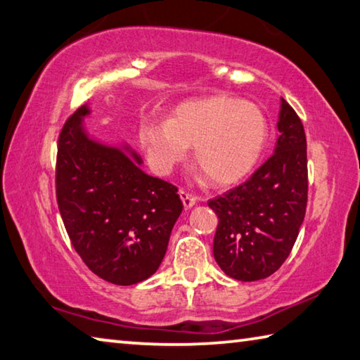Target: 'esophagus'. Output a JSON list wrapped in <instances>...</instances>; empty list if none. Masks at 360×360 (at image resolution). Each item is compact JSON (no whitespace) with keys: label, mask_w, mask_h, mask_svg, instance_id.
Instances as JSON below:
<instances>
[{"label":"esophagus","mask_w":360,"mask_h":360,"mask_svg":"<svg viewBox=\"0 0 360 360\" xmlns=\"http://www.w3.org/2000/svg\"><path fill=\"white\" fill-rule=\"evenodd\" d=\"M179 194H180V198H181V202H184V205H185V209H191V207L196 205L198 198L191 196V194H188V193L184 191V190H180Z\"/></svg>","instance_id":"34e87169"}]
</instances>
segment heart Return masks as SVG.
I'll use <instances>...</instances> for the list:
<instances>
[{
  "mask_svg": "<svg viewBox=\"0 0 360 360\" xmlns=\"http://www.w3.org/2000/svg\"><path fill=\"white\" fill-rule=\"evenodd\" d=\"M267 141L269 122L259 107L221 94L185 101L166 122L145 120L139 126L151 169L169 172L194 145V160L213 185H232L248 175Z\"/></svg>",
  "mask_w": 360,
  "mask_h": 360,
  "instance_id": "heart-1",
  "label": "heart"
}]
</instances>
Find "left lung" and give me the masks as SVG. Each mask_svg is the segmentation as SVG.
I'll list each match as a JSON object with an SVG mask.
<instances>
[{"instance_id": "1", "label": "left lung", "mask_w": 360, "mask_h": 360, "mask_svg": "<svg viewBox=\"0 0 360 360\" xmlns=\"http://www.w3.org/2000/svg\"><path fill=\"white\" fill-rule=\"evenodd\" d=\"M275 151L250 180L209 200L218 228L213 256L238 281L275 274L291 253L307 210V139L300 118L281 98Z\"/></svg>"}]
</instances>
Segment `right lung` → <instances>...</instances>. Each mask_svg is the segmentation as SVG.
Here are the masks:
<instances>
[{
    "instance_id": "right-lung-1",
    "label": "right lung",
    "mask_w": 360,
    "mask_h": 360,
    "mask_svg": "<svg viewBox=\"0 0 360 360\" xmlns=\"http://www.w3.org/2000/svg\"><path fill=\"white\" fill-rule=\"evenodd\" d=\"M85 104L63 126L56 158V200L63 223L86 267L131 286L161 266L184 204L176 188L145 174L128 142L93 137Z\"/></svg>"
}]
</instances>
